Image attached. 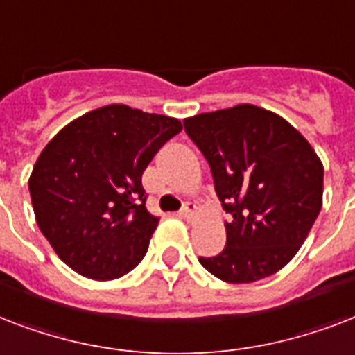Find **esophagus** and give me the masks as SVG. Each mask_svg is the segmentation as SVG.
Masks as SVG:
<instances>
[{
	"instance_id": "1",
	"label": "esophagus",
	"mask_w": 355,
	"mask_h": 355,
	"mask_svg": "<svg viewBox=\"0 0 355 355\" xmlns=\"http://www.w3.org/2000/svg\"><path fill=\"white\" fill-rule=\"evenodd\" d=\"M196 213H198V205L192 202H187L185 205H183V209L180 211V215L183 216V218H187V220H189V218H192V216L196 215Z\"/></svg>"
}]
</instances>
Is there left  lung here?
<instances>
[{
    "mask_svg": "<svg viewBox=\"0 0 355 355\" xmlns=\"http://www.w3.org/2000/svg\"><path fill=\"white\" fill-rule=\"evenodd\" d=\"M183 123L232 215L224 224L226 248L200 257L203 268L227 283H252L282 270L322 207L324 166L317 152L285 118L250 103Z\"/></svg>",
    "mask_w": 355,
    "mask_h": 355,
    "instance_id": "obj_1",
    "label": "left lung"
}]
</instances>
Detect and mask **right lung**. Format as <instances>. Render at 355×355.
<instances>
[{"mask_svg":"<svg viewBox=\"0 0 355 355\" xmlns=\"http://www.w3.org/2000/svg\"><path fill=\"white\" fill-rule=\"evenodd\" d=\"M181 129L178 118L112 103L81 114L46 144L29 175L33 211L72 270L109 282L142 261L159 224L144 203L142 172Z\"/></svg>","mask_w":355,"mask_h":355,"instance_id":"1","label":"right lung"}]
</instances>
